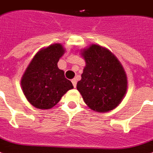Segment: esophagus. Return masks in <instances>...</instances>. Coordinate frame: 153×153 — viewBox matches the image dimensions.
<instances>
[{
	"label": "esophagus",
	"mask_w": 153,
	"mask_h": 153,
	"mask_svg": "<svg viewBox=\"0 0 153 153\" xmlns=\"http://www.w3.org/2000/svg\"><path fill=\"white\" fill-rule=\"evenodd\" d=\"M72 83H73V85L74 86V88H76V79H73L72 80Z\"/></svg>",
	"instance_id": "obj_1"
}]
</instances>
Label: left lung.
<instances>
[{"instance_id": "left-lung-1", "label": "left lung", "mask_w": 153, "mask_h": 153, "mask_svg": "<svg viewBox=\"0 0 153 153\" xmlns=\"http://www.w3.org/2000/svg\"><path fill=\"white\" fill-rule=\"evenodd\" d=\"M80 55L85 66L76 88L85 103L94 112L116 108L128 89L127 75L121 63L111 51L95 44L81 49Z\"/></svg>"}]
</instances>
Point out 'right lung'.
Listing matches in <instances>:
<instances>
[{"mask_svg":"<svg viewBox=\"0 0 153 153\" xmlns=\"http://www.w3.org/2000/svg\"><path fill=\"white\" fill-rule=\"evenodd\" d=\"M65 49L56 43L42 48L28 64L21 79L22 91L27 100L39 109H50L68 90L73 88L65 73L58 68Z\"/></svg>","mask_w":153,"mask_h":153,"instance_id":"right-lung-1","label":"right lung"}]
</instances>
